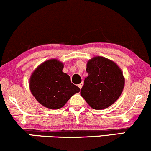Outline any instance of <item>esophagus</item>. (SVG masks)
<instances>
[{"instance_id":"esophagus-1","label":"esophagus","mask_w":151,"mask_h":151,"mask_svg":"<svg viewBox=\"0 0 151 151\" xmlns=\"http://www.w3.org/2000/svg\"><path fill=\"white\" fill-rule=\"evenodd\" d=\"M82 86H83V83H82H82L79 84V85H78V87H79V88H80V89L82 88Z\"/></svg>"}]
</instances>
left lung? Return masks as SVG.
I'll return each instance as SVG.
<instances>
[{
	"label": "left lung",
	"instance_id": "1",
	"mask_svg": "<svg viewBox=\"0 0 151 151\" xmlns=\"http://www.w3.org/2000/svg\"><path fill=\"white\" fill-rule=\"evenodd\" d=\"M88 75L80 94L93 109L102 110L118 100L123 91L125 80L123 72L114 61L96 56L87 63Z\"/></svg>",
	"mask_w": 151,
	"mask_h": 151
}]
</instances>
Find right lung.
Instances as JSON below:
<instances>
[{"label": "right lung", "instance_id": "right-lung-1", "mask_svg": "<svg viewBox=\"0 0 151 151\" xmlns=\"http://www.w3.org/2000/svg\"><path fill=\"white\" fill-rule=\"evenodd\" d=\"M63 63L58 59L47 60L35 69L29 79L32 96L44 107L58 109L80 91L71 83L70 77L63 72Z\"/></svg>", "mask_w": 151, "mask_h": 151}]
</instances>
